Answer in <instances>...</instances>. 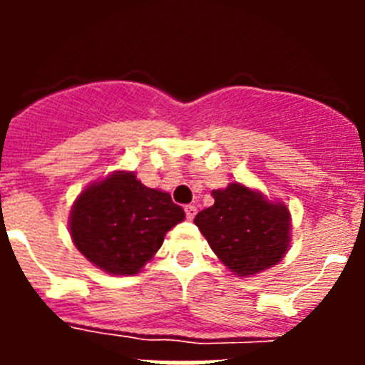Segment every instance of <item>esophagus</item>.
I'll return each mask as SVG.
<instances>
[{
  "instance_id": "1",
  "label": "esophagus",
  "mask_w": 365,
  "mask_h": 365,
  "mask_svg": "<svg viewBox=\"0 0 365 365\" xmlns=\"http://www.w3.org/2000/svg\"><path fill=\"white\" fill-rule=\"evenodd\" d=\"M185 214H186V219H188V221H192V219L195 217V214H197V208H195L193 205H186L185 206Z\"/></svg>"
}]
</instances>
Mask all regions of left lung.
<instances>
[{
    "label": "left lung",
    "instance_id": "obj_1",
    "mask_svg": "<svg viewBox=\"0 0 365 365\" xmlns=\"http://www.w3.org/2000/svg\"><path fill=\"white\" fill-rule=\"evenodd\" d=\"M215 202L193 222L215 256L237 276H252L282 261L291 243V214L257 190L230 182L212 192Z\"/></svg>",
    "mask_w": 365,
    "mask_h": 365
}]
</instances>
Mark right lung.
Segmentation results:
<instances>
[{"label":"right lung","instance_id":"obj_1","mask_svg":"<svg viewBox=\"0 0 365 365\" xmlns=\"http://www.w3.org/2000/svg\"><path fill=\"white\" fill-rule=\"evenodd\" d=\"M182 219L185 210L170 193L148 188L133 172H115L76 197L69 230L93 265L113 276H133Z\"/></svg>","mask_w":365,"mask_h":365}]
</instances>
